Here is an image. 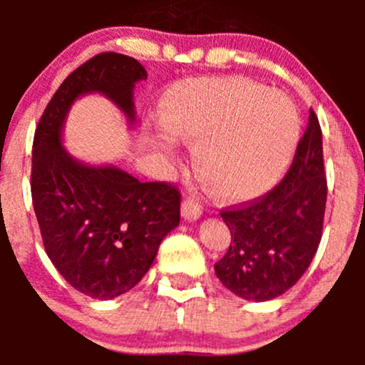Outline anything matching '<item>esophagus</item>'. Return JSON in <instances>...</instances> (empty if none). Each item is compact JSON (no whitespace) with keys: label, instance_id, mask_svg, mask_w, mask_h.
<instances>
[{"label":"esophagus","instance_id":"1","mask_svg":"<svg viewBox=\"0 0 365 365\" xmlns=\"http://www.w3.org/2000/svg\"><path fill=\"white\" fill-rule=\"evenodd\" d=\"M182 213L187 220H197L203 213V208L194 200H185L182 203Z\"/></svg>","mask_w":365,"mask_h":365}]
</instances>
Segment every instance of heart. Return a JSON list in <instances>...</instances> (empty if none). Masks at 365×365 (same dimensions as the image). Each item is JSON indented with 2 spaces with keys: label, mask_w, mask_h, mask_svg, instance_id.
I'll return each instance as SVG.
<instances>
[{
  "label": "heart",
  "mask_w": 365,
  "mask_h": 365,
  "mask_svg": "<svg viewBox=\"0 0 365 365\" xmlns=\"http://www.w3.org/2000/svg\"><path fill=\"white\" fill-rule=\"evenodd\" d=\"M160 120L176 141L194 145V164L219 197L252 200L268 192L292 164L300 118L288 95L242 77L187 79L162 93ZM153 145L173 155L168 135Z\"/></svg>",
  "instance_id": "b5f03b06"
}]
</instances>
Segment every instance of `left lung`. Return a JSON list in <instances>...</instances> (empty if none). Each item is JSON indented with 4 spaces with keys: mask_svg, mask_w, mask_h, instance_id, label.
I'll list each match as a JSON object with an SVG mask.
<instances>
[{
    "mask_svg": "<svg viewBox=\"0 0 365 365\" xmlns=\"http://www.w3.org/2000/svg\"><path fill=\"white\" fill-rule=\"evenodd\" d=\"M325 203L322 128L311 109L282 182L257 200L220 210L231 245L215 263L219 281L235 295L254 302L288 292L318 251Z\"/></svg>",
    "mask_w": 365,
    "mask_h": 365,
    "instance_id": "8db88e82",
    "label": "left lung"
}]
</instances>
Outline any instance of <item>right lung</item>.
<instances>
[{"label": "right lung", "instance_id": "right-lung-1", "mask_svg": "<svg viewBox=\"0 0 365 365\" xmlns=\"http://www.w3.org/2000/svg\"><path fill=\"white\" fill-rule=\"evenodd\" d=\"M138 60L101 53L73 70L47 104L33 139L31 200L43 247L72 288L109 300L134 288L152 267L165 235L180 224L178 189L139 182L116 165H90L63 148L73 102L102 93L134 123Z\"/></svg>", "mask_w": 365, "mask_h": 365}]
</instances>
